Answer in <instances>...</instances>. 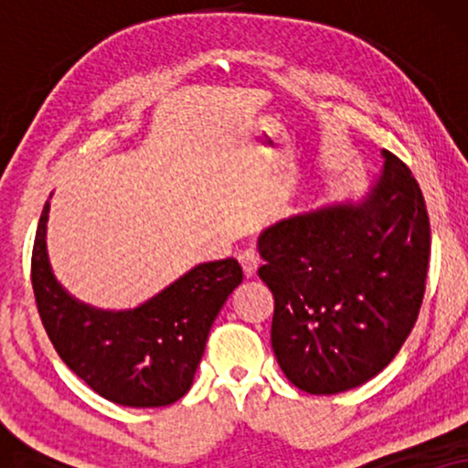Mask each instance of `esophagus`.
Returning <instances> with one entry per match:
<instances>
[{
  "instance_id": "1",
  "label": "esophagus",
  "mask_w": 468,
  "mask_h": 468,
  "mask_svg": "<svg viewBox=\"0 0 468 468\" xmlns=\"http://www.w3.org/2000/svg\"><path fill=\"white\" fill-rule=\"evenodd\" d=\"M239 261H240L242 272H245L247 279L255 277V272H258V268H260V264H261L260 255L255 253L253 249H247V251H242V253L239 255Z\"/></svg>"
}]
</instances>
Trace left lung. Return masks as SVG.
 I'll use <instances>...</instances> for the list:
<instances>
[{
	"label": "left lung",
	"mask_w": 468,
	"mask_h": 468,
	"mask_svg": "<svg viewBox=\"0 0 468 468\" xmlns=\"http://www.w3.org/2000/svg\"><path fill=\"white\" fill-rule=\"evenodd\" d=\"M357 200L290 215L258 239L274 296L272 351L309 394L379 375L411 335L424 298L431 221L411 170L389 151Z\"/></svg>",
	"instance_id": "obj_1"
}]
</instances>
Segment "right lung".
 <instances>
[{"instance_id":"obj_1","label":"right lung","mask_w":468,"mask_h":468,"mask_svg":"<svg viewBox=\"0 0 468 468\" xmlns=\"http://www.w3.org/2000/svg\"><path fill=\"white\" fill-rule=\"evenodd\" d=\"M50 202L31 253V285L44 330L68 368L93 392L123 407L176 402L194 383L215 317L240 285L234 258L204 261L138 304L108 311L74 298L53 274L47 251Z\"/></svg>"}]
</instances>
